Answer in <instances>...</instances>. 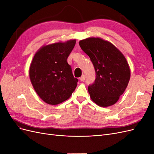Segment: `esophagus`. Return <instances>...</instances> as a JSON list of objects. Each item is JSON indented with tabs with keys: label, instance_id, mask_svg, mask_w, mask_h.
<instances>
[{
	"label": "esophagus",
	"instance_id": "esophagus-1",
	"mask_svg": "<svg viewBox=\"0 0 154 154\" xmlns=\"http://www.w3.org/2000/svg\"><path fill=\"white\" fill-rule=\"evenodd\" d=\"M80 81H82V82H83V81H84V80H85V76L84 75V74H83V75H82V76L80 78Z\"/></svg>",
	"mask_w": 154,
	"mask_h": 154
}]
</instances>
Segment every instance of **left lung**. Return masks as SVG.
I'll use <instances>...</instances> for the list:
<instances>
[{
	"label": "left lung",
	"mask_w": 154,
	"mask_h": 154,
	"mask_svg": "<svg viewBox=\"0 0 154 154\" xmlns=\"http://www.w3.org/2000/svg\"><path fill=\"white\" fill-rule=\"evenodd\" d=\"M79 45L89 57L95 69L96 80L88 87L91 100L103 107L115 104L130 78L124 55L112 44L98 37L80 40Z\"/></svg>",
	"instance_id": "1"
}]
</instances>
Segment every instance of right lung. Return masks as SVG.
I'll return each mask as SVG.
<instances>
[{
  "mask_svg": "<svg viewBox=\"0 0 154 154\" xmlns=\"http://www.w3.org/2000/svg\"><path fill=\"white\" fill-rule=\"evenodd\" d=\"M76 40L44 45L35 53L29 67V78L40 98L49 105L68 100L78 80L73 76L67 58Z\"/></svg>",
  "mask_w": 154,
  "mask_h": 154,
  "instance_id": "obj_1",
  "label": "right lung"
}]
</instances>
